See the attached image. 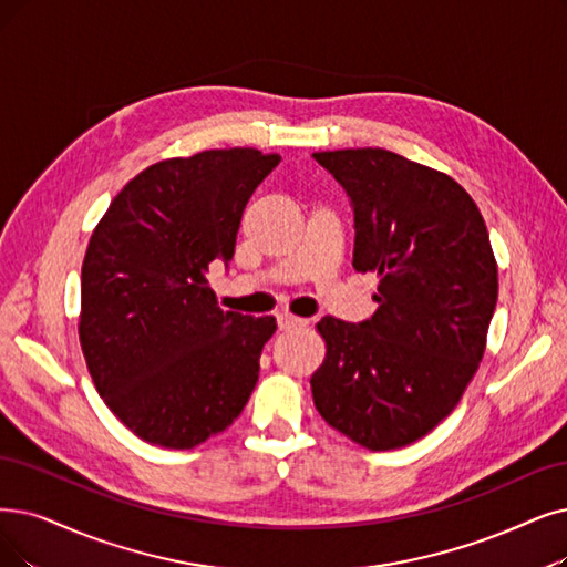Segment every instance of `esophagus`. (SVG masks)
<instances>
[{"mask_svg":"<svg viewBox=\"0 0 567 567\" xmlns=\"http://www.w3.org/2000/svg\"><path fill=\"white\" fill-rule=\"evenodd\" d=\"M277 326H279V330H292V328L307 326V319H300V316H292V313H279Z\"/></svg>","mask_w":567,"mask_h":567,"instance_id":"1","label":"esophagus"}]
</instances>
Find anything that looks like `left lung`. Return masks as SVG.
<instances>
[{
  "label": "left lung",
  "mask_w": 567,
  "mask_h": 567,
  "mask_svg": "<svg viewBox=\"0 0 567 567\" xmlns=\"http://www.w3.org/2000/svg\"><path fill=\"white\" fill-rule=\"evenodd\" d=\"M313 157L351 199L355 271L379 277L372 319L316 326L313 404L355 444L400 449L454 412L482 362L497 302L486 223L454 178L386 148Z\"/></svg>",
  "instance_id": "1"
}]
</instances>
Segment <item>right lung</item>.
Returning a JSON list of instances; mask_svg holds the SVG:
<instances>
[{
    "label": "right lung",
    "mask_w": 567,
    "mask_h": 567,
    "mask_svg": "<svg viewBox=\"0 0 567 567\" xmlns=\"http://www.w3.org/2000/svg\"><path fill=\"white\" fill-rule=\"evenodd\" d=\"M279 161L214 148L155 163L127 181L90 237L81 349L109 410L148 444H202L256 389L277 321L223 311L207 271L233 260L246 202Z\"/></svg>",
    "instance_id": "right-lung-1"
}]
</instances>
